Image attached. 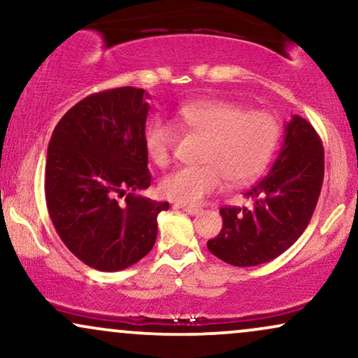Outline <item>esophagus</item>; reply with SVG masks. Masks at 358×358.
<instances>
[{
	"instance_id": "1",
	"label": "esophagus",
	"mask_w": 358,
	"mask_h": 358,
	"mask_svg": "<svg viewBox=\"0 0 358 358\" xmlns=\"http://www.w3.org/2000/svg\"><path fill=\"white\" fill-rule=\"evenodd\" d=\"M178 208H182L183 212H187L188 215H199L200 212V208H196V207H190V205H178Z\"/></svg>"
}]
</instances>
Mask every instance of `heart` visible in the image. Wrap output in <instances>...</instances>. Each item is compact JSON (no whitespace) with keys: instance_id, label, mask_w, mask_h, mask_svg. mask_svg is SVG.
Segmentation results:
<instances>
[{"instance_id":"obj_1","label":"heart","mask_w":358,"mask_h":358,"mask_svg":"<svg viewBox=\"0 0 358 358\" xmlns=\"http://www.w3.org/2000/svg\"><path fill=\"white\" fill-rule=\"evenodd\" d=\"M180 119L188 129L207 138L203 166H185L166 175L159 192L176 203L196 205L217 193L225 178L241 185L264 171L281 136L279 121L266 110H248L231 101H200L183 106ZM176 141L173 126L155 117L145 131V148L158 166L170 163Z\"/></svg>"}]
</instances>
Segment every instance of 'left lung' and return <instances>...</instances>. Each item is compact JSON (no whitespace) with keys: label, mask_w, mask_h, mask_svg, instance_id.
Instances as JSON below:
<instances>
[{"label":"left lung","mask_w":358,"mask_h":358,"mask_svg":"<svg viewBox=\"0 0 358 358\" xmlns=\"http://www.w3.org/2000/svg\"><path fill=\"white\" fill-rule=\"evenodd\" d=\"M324 175L322 139L294 114L269 173L245 192L250 208L222 207L219 236L207 242L213 256L237 268L264 264L281 256L305 232Z\"/></svg>","instance_id":"8db88e82"}]
</instances>
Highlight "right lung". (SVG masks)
I'll use <instances>...</instances> for the list:
<instances>
[{
	"label": "right lung",
	"mask_w": 358,
	"mask_h": 358,
	"mask_svg": "<svg viewBox=\"0 0 358 358\" xmlns=\"http://www.w3.org/2000/svg\"><path fill=\"white\" fill-rule=\"evenodd\" d=\"M148 99L136 87L92 94L65 113L48 143L50 219L73 256L97 271H121L145 257L158 234L156 217L170 207L136 195L151 183Z\"/></svg>",
	"instance_id": "obj_1"
}]
</instances>
